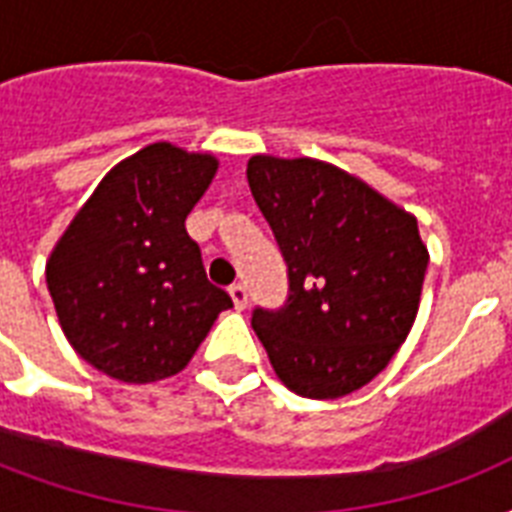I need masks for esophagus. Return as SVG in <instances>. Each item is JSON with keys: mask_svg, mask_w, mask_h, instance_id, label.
Listing matches in <instances>:
<instances>
[{"mask_svg": "<svg viewBox=\"0 0 512 512\" xmlns=\"http://www.w3.org/2000/svg\"><path fill=\"white\" fill-rule=\"evenodd\" d=\"M228 295H231L233 305H236L239 311H244V308H247L249 295H247V287H244V284H233V287L228 289Z\"/></svg>", "mask_w": 512, "mask_h": 512, "instance_id": "obj_1", "label": "esophagus"}]
</instances>
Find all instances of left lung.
<instances>
[{
  "instance_id": "8db88e82",
  "label": "left lung",
  "mask_w": 512,
  "mask_h": 512,
  "mask_svg": "<svg viewBox=\"0 0 512 512\" xmlns=\"http://www.w3.org/2000/svg\"><path fill=\"white\" fill-rule=\"evenodd\" d=\"M247 180L289 268L287 305L252 316L273 372L305 398L364 388L420 311L430 255L417 217L311 156L255 154Z\"/></svg>"
}]
</instances>
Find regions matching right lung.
I'll return each mask as SVG.
<instances>
[{
    "label": "right lung",
    "mask_w": 512,
    "mask_h": 512,
    "mask_svg": "<svg viewBox=\"0 0 512 512\" xmlns=\"http://www.w3.org/2000/svg\"><path fill=\"white\" fill-rule=\"evenodd\" d=\"M217 156L167 140L108 170L52 247L44 276L79 356L122 382L183 372L225 308L185 217L217 175Z\"/></svg>",
    "instance_id": "right-lung-1"
}]
</instances>
